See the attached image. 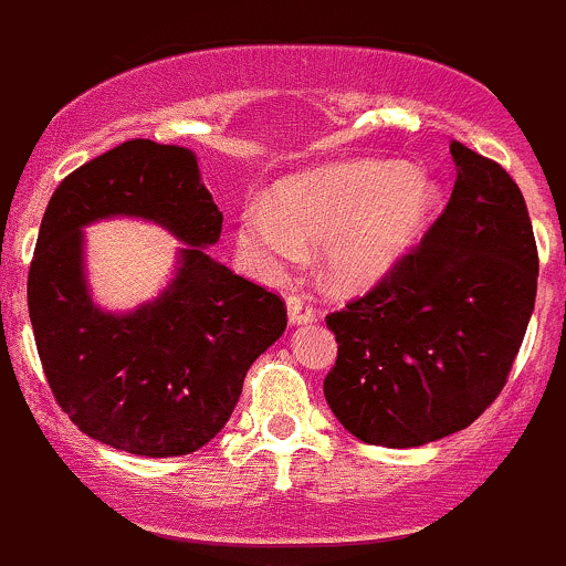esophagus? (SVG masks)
<instances>
[{"label":"esophagus","instance_id":"obj_1","mask_svg":"<svg viewBox=\"0 0 566 566\" xmlns=\"http://www.w3.org/2000/svg\"><path fill=\"white\" fill-rule=\"evenodd\" d=\"M287 314L293 325H306L317 317L312 303H308V298H303V295H287Z\"/></svg>","mask_w":566,"mask_h":566}]
</instances>
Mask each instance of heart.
I'll list each match as a JSON object with an SVG mask.
<instances>
[{
	"instance_id": "heart-1",
	"label": "heart",
	"mask_w": 566,
	"mask_h": 566,
	"mask_svg": "<svg viewBox=\"0 0 566 566\" xmlns=\"http://www.w3.org/2000/svg\"><path fill=\"white\" fill-rule=\"evenodd\" d=\"M439 184L401 163H353L293 178L282 208L258 203L238 222V247L268 279H282L325 247L328 282L366 290L407 258L431 224Z\"/></svg>"
}]
</instances>
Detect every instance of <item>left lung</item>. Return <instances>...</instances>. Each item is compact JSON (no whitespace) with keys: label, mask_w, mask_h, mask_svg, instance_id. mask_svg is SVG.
<instances>
[{"label":"left lung","mask_w":566,"mask_h":566,"mask_svg":"<svg viewBox=\"0 0 566 566\" xmlns=\"http://www.w3.org/2000/svg\"><path fill=\"white\" fill-rule=\"evenodd\" d=\"M455 187L423 241L363 298L325 317L338 355L328 407L353 437L420 448L496 401L537 295V243L518 184L450 143Z\"/></svg>","instance_id":"left-lung-1"}]
</instances>
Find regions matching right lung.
Here are the masks:
<instances>
[{
	"mask_svg": "<svg viewBox=\"0 0 566 566\" xmlns=\"http://www.w3.org/2000/svg\"><path fill=\"white\" fill-rule=\"evenodd\" d=\"M140 216L188 243L175 282L129 315L93 306L82 228ZM222 211L189 148L127 140L53 192L29 265V319L53 398L83 433L133 455H187L233 415L249 366L287 328L276 293L208 258Z\"/></svg>",
	"mask_w": 566,
	"mask_h": 566,
	"instance_id": "right-lung-1",
	"label": "right lung"
}]
</instances>
